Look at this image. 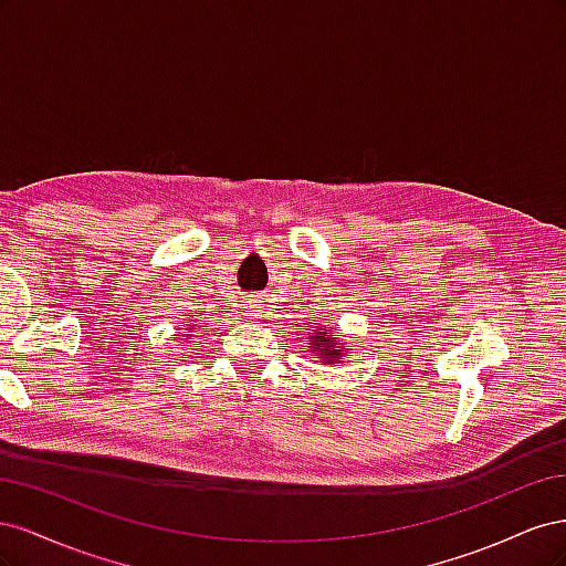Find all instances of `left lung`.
I'll return each mask as SVG.
<instances>
[{"label":"left lung","mask_w":566,"mask_h":566,"mask_svg":"<svg viewBox=\"0 0 566 566\" xmlns=\"http://www.w3.org/2000/svg\"><path fill=\"white\" fill-rule=\"evenodd\" d=\"M306 345L312 347V354L321 364H337L342 356L347 354L345 342H339L331 331H325V325H314V333L306 337Z\"/></svg>","instance_id":"1"}]
</instances>
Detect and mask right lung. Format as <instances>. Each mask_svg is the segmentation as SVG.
<instances>
[{"instance_id":"add662e5","label":"right lung","mask_w":566,"mask_h":566,"mask_svg":"<svg viewBox=\"0 0 566 566\" xmlns=\"http://www.w3.org/2000/svg\"><path fill=\"white\" fill-rule=\"evenodd\" d=\"M184 331H186V333H191V335H186L188 339H193V337H196V335H193V325H191V328H184Z\"/></svg>"}]
</instances>
